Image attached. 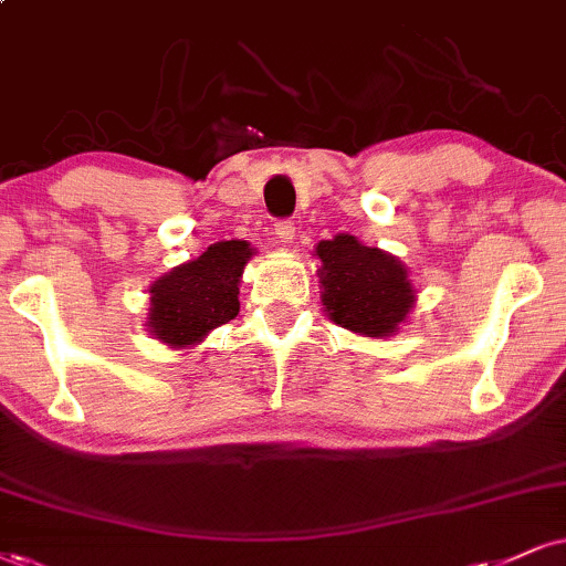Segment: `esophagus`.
Listing matches in <instances>:
<instances>
[{
  "label": "esophagus",
  "mask_w": 566,
  "mask_h": 566,
  "mask_svg": "<svg viewBox=\"0 0 566 566\" xmlns=\"http://www.w3.org/2000/svg\"><path fill=\"white\" fill-rule=\"evenodd\" d=\"M275 235H277V239H281L283 243L294 241V235H296L294 220H281V222H275Z\"/></svg>",
  "instance_id": "esophagus-1"
}]
</instances>
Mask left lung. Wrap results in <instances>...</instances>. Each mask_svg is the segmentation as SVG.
I'll list each match as a JSON object with an SVG mask.
<instances>
[{"label": "left lung", "mask_w": 566, "mask_h": 566, "mask_svg": "<svg viewBox=\"0 0 566 566\" xmlns=\"http://www.w3.org/2000/svg\"><path fill=\"white\" fill-rule=\"evenodd\" d=\"M323 306L333 323L367 338L399 333L415 304L407 268L386 251L338 233L315 249Z\"/></svg>", "instance_id": "8db88e82"}]
</instances>
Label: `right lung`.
<instances>
[{"mask_svg":"<svg viewBox=\"0 0 566 566\" xmlns=\"http://www.w3.org/2000/svg\"><path fill=\"white\" fill-rule=\"evenodd\" d=\"M254 254L247 241H218L149 285V333L170 348L199 344L239 315V283Z\"/></svg>","mask_w":566,"mask_h":566,"instance_id":"1","label":"right lung"}]
</instances>
